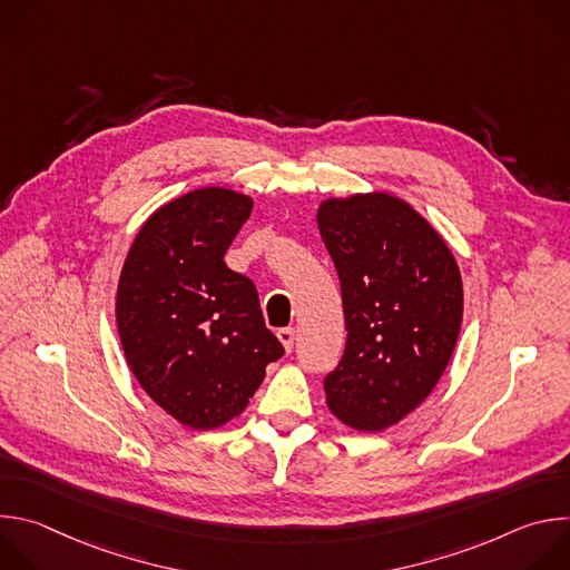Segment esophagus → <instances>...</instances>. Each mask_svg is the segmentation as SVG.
<instances>
[{"mask_svg": "<svg viewBox=\"0 0 570 570\" xmlns=\"http://www.w3.org/2000/svg\"><path fill=\"white\" fill-rule=\"evenodd\" d=\"M277 338H279V343L284 345V350L291 354V352H293V343H295V332H293L291 327L279 330V332H277Z\"/></svg>", "mask_w": 570, "mask_h": 570, "instance_id": "34e87169", "label": "esophagus"}]
</instances>
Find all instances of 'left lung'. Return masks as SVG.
I'll use <instances>...</instances> for the list:
<instances>
[{
	"instance_id": "1",
	"label": "left lung",
	"mask_w": 570,
	"mask_h": 570,
	"mask_svg": "<svg viewBox=\"0 0 570 570\" xmlns=\"http://www.w3.org/2000/svg\"><path fill=\"white\" fill-rule=\"evenodd\" d=\"M317 229L341 277L347 347L324 379L330 411L381 433L426 401L462 324V277L444 236L387 191L324 198Z\"/></svg>"
}]
</instances>
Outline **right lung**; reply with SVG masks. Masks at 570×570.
I'll list each match as a JSON object with an SVG mask.
<instances>
[{
  "label": "right lung",
  "mask_w": 570,
  "mask_h": 570,
  "mask_svg": "<svg viewBox=\"0 0 570 570\" xmlns=\"http://www.w3.org/2000/svg\"><path fill=\"white\" fill-rule=\"evenodd\" d=\"M253 198L203 187L139 227L117 286V330L141 390L176 422L212 431L238 417L284 347L255 284L223 262Z\"/></svg>",
  "instance_id": "right-lung-1"
}]
</instances>
